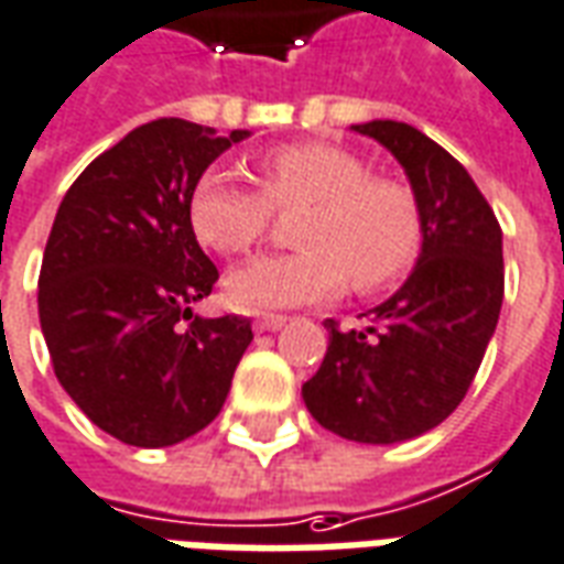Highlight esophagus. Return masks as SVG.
<instances>
[{
  "mask_svg": "<svg viewBox=\"0 0 564 564\" xmlns=\"http://www.w3.org/2000/svg\"><path fill=\"white\" fill-rule=\"evenodd\" d=\"M289 322V315H261V318H254V330H279V327Z\"/></svg>",
  "mask_w": 564,
  "mask_h": 564,
  "instance_id": "obj_1",
  "label": "esophagus"
}]
</instances>
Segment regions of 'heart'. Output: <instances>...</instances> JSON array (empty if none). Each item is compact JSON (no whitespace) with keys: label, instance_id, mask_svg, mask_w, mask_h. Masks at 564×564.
<instances>
[{"label":"heart","instance_id":"heart-1","mask_svg":"<svg viewBox=\"0 0 564 564\" xmlns=\"http://www.w3.org/2000/svg\"><path fill=\"white\" fill-rule=\"evenodd\" d=\"M258 182L234 170H206L187 197L194 237L218 254H246L270 230L273 209H306L291 254H267L227 275L225 297L242 313H267L337 297L349 285L377 294L413 270L425 221L413 187L370 175L349 148L289 142L258 158Z\"/></svg>","mask_w":564,"mask_h":564}]
</instances>
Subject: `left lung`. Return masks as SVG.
<instances>
[{
	"mask_svg": "<svg viewBox=\"0 0 564 564\" xmlns=\"http://www.w3.org/2000/svg\"><path fill=\"white\" fill-rule=\"evenodd\" d=\"M394 154L422 206L425 239L401 289L343 330L327 318V352L306 410L355 443H401L437 429L480 370L505 301L501 227L480 187L434 139L401 121L355 123Z\"/></svg>",
	"mask_w": 564,
	"mask_h": 564,
	"instance_id": "obj_1",
	"label": "left lung"
}]
</instances>
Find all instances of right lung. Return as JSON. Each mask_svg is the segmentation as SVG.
<instances>
[{"label": "right lung", "mask_w": 564, "mask_h": 564, "mask_svg": "<svg viewBox=\"0 0 564 564\" xmlns=\"http://www.w3.org/2000/svg\"><path fill=\"white\" fill-rule=\"evenodd\" d=\"M249 130L158 118L90 163L59 203L39 322L59 386L127 446H173L221 413L251 322L199 318L218 282L187 221L209 163Z\"/></svg>", "instance_id": "right-lung-1"}]
</instances>
